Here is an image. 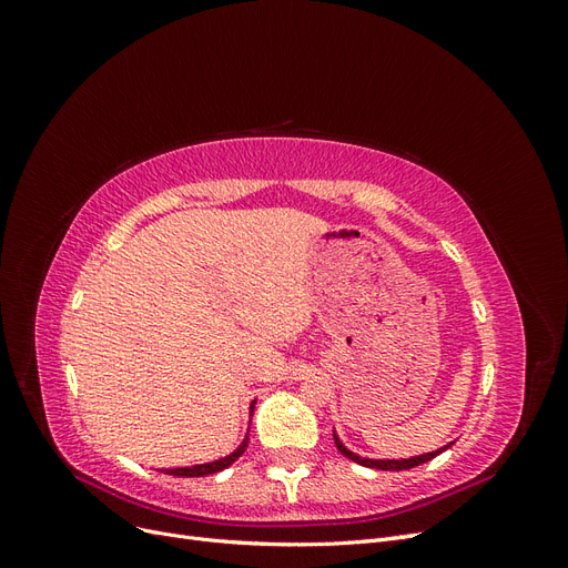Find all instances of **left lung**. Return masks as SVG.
Here are the masks:
<instances>
[{"mask_svg":"<svg viewBox=\"0 0 568 568\" xmlns=\"http://www.w3.org/2000/svg\"><path fill=\"white\" fill-rule=\"evenodd\" d=\"M334 440H336V448H338V453L341 455H346L348 459H353V462H357V464H363V467H372V469H382V471H403V469H412V467H419V464H424V462H428V459H434L436 455H440L445 448H448V445H445L443 450H436V453H426V455H419V457H412V459H365V457H357L355 453H351V450H346L341 445V440L334 436Z\"/></svg>","mask_w":568,"mask_h":568,"instance_id":"left-lung-1","label":"left lung"}]
</instances>
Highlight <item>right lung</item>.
I'll list each match as a JSON object with an SVG mask.
<instances>
[{
  "mask_svg": "<svg viewBox=\"0 0 568 568\" xmlns=\"http://www.w3.org/2000/svg\"><path fill=\"white\" fill-rule=\"evenodd\" d=\"M253 409V407H251ZM246 445H248V438L239 445V450L236 453H232L230 457H225V459H217V462H209V464H199V467H186V469H165V474H170V476H186V478H192V476H209V474H215V471H222V469H227L230 464L236 459V457H242V453L246 450Z\"/></svg>",
  "mask_w": 568,
  "mask_h": 568,
  "instance_id": "obj_1",
  "label": "right lung"
}]
</instances>
